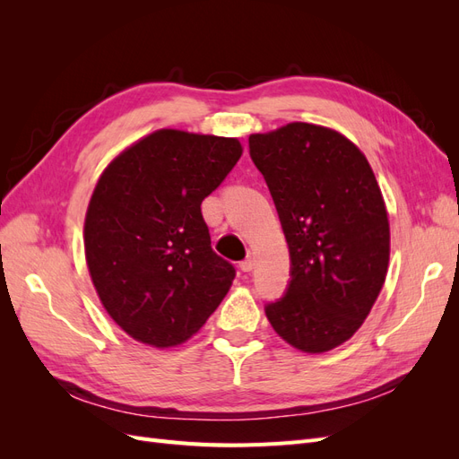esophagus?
I'll list each match as a JSON object with an SVG mask.
<instances>
[{"label": "esophagus", "mask_w": 459, "mask_h": 459, "mask_svg": "<svg viewBox=\"0 0 459 459\" xmlns=\"http://www.w3.org/2000/svg\"><path fill=\"white\" fill-rule=\"evenodd\" d=\"M239 268H241L243 272H251V270L255 268V256H247V258L239 264Z\"/></svg>", "instance_id": "1"}]
</instances>
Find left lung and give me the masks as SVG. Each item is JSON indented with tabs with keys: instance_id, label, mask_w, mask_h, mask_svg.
<instances>
[{
	"instance_id": "8db88e82",
	"label": "left lung",
	"mask_w": 459,
	"mask_h": 459,
	"mask_svg": "<svg viewBox=\"0 0 459 459\" xmlns=\"http://www.w3.org/2000/svg\"><path fill=\"white\" fill-rule=\"evenodd\" d=\"M290 255V283L266 307L293 349L322 354L362 327L385 285L391 226L362 151L341 132L308 122L248 135Z\"/></svg>"
}]
</instances>
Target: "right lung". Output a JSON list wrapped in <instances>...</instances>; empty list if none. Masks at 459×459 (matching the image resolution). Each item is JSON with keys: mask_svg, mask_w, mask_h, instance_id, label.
Here are the masks:
<instances>
[{"mask_svg": "<svg viewBox=\"0 0 459 459\" xmlns=\"http://www.w3.org/2000/svg\"><path fill=\"white\" fill-rule=\"evenodd\" d=\"M241 155L238 137L162 128L120 151L97 179L86 264L103 308L134 341L184 344L228 295L235 270L212 251L201 203Z\"/></svg>", "mask_w": 459, "mask_h": 459, "instance_id": "add662e5", "label": "right lung"}]
</instances>
